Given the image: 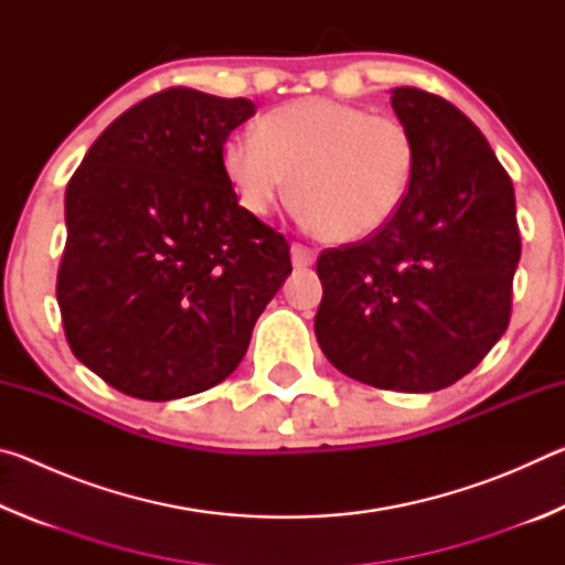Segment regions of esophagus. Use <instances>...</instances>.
Instances as JSON below:
<instances>
[{
	"instance_id": "obj_1",
	"label": "esophagus",
	"mask_w": 565,
	"mask_h": 565,
	"mask_svg": "<svg viewBox=\"0 0 565 565\" xmlns=\"http://www.w3.org/2000/svg\"><path fill=\"white\" fill-rule=\"evenodd\" d=\"M313 259H317V256H313V252L309 246H303V244H294L291 246V264H294V269H309V266L313 264Z\"/></svg>"
}]
</instances>
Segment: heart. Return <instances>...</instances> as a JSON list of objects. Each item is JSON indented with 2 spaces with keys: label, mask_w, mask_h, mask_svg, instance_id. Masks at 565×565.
Listing matches in <instances>:
<instances>
[{
  "label": "heart",
  "mask_w": 565,
  "mask_h": 565,
  "mask_svg": "<svg viewBox=\"0 0 565 565\" xmlns=\"http://www.w3.org/2000/svg\"><path fill=\"white\" fill-rule=\"evenodd\" d=\"M222 159L248 214H271L291 186L313 232L333 244H353L379 234L406 202L416 141L388 114L309 97L266 111L256 137H228Z\"/></svg>",
  "instance_id": "1"
}]
</instances>
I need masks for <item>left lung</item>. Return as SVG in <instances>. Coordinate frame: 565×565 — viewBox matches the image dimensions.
Segmentation results:
<instances>
[{"label":"left lung","mask_w":565,"mask_h":565,"mask_svg":"<svg viewBox=\"0 0 565 565\" xmlns=\"http://www.w3.org/2000/svg\"><path fill=\"white\" fill-rule=\"evenodd\" d=\"M416 141L396 216L317 262V341L361 384L431 394L463 379L503 337L521 259L515 196L481 129L436 94L391 89Z\"/></svg>","instance_id":"obj_1"}]
</instances>
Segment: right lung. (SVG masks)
<instances>
[{"label": "right lung", "mask_w": 565, "mask_h": 565, "mask_svg": "<svg viewBox=\"0 0 565 565\" xmlns=\"http://www.w3.org/2000/svg\"><path fill=\"white\" fill-rule=\"evenodd\" d=\"M256 107L186 87L134 104L99 134L64 194L56 276L66 341L121 394L171 401L234 374L291 274L289 244L224 171Z\"/></svg>", "instance_id": "1"}]
</instances>
